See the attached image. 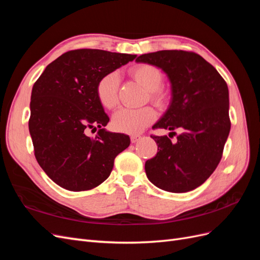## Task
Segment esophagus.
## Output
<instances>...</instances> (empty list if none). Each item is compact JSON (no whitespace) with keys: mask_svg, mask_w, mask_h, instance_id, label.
Here are the masks:
<instances>
[{"mask_svg":"<svg viewBox=\"0 0 260 260\" xmlns=\"http://www.w3.org/2000/svg\"><path fill=\"white\" fill-rule=\"evenodd\" d=\"M140 136H138V135H133V136H131L130 137V140H131V142L132 143H136V142H138V141L140 140Z\"/></svg>","mask_w":260,"mask_h":260,"instance_id":"esophagus-1","label":"esophagus"}]
</instances>
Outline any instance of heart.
I'll use <instances>...</instances> for the list:
<instances>
[{
  "label": "heart",
  "instance_id": "obj_1",
  "mask_svg": "<svg viewBox=\"0 0 260 260\" xmlns=\"http://www.w3.org/2000/svg\"><path fill=\"white\" fill-rule=\"evenodd\" d=\"M130 75L148 91V99L156 106L164 107L167 104L169 94L161 88L164 76L156 66L140 64L131 68ZM118 86H119V78L115 73L107 74L99 80L96 84V96L104 108L113 109L117 105ZM155 118L156 114L152 107L121 108L114 115L112 124L117 131L136 135L151 124Z\"/></svg>",
  "mask_w": 260,
  "mask_h": 260
}]
</instances>
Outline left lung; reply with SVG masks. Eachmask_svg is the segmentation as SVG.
I'll list each match as a JSON object with an SVG mask.
<instances>
[{
  "label": "left lung",
  "instance_id": "1",
  "mask_svg": "<svg viewBox=\"0 0 260 260\" xmlns=\"http://www.w3.org/2000/svg\"><path fill=\"white\" fill-rule=\"evenodd\" d=\"M136 61L160 68L171 83L169 108L153 129L183 130L174 143L167 136H151L158 152L146 160V176L164 191H192L210 177L222 157L231 128L228 85L194 52L165 50L140 55Z\"/></svg>",
  "mask_w": 260,
  "mask_h": 260
}]
</instances>
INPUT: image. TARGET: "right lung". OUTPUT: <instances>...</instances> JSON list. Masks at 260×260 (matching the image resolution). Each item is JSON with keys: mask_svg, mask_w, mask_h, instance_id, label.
I'll list each match as a JSON object with an SVG mask.
<instances>
[{"mask_svg": "<svg viewBox=\"0 0 260 260\" xmlns=\"http://www.w3.org/2000/svg\"><path fill=\"white\" fill-rule=\"evenodd\" d=\"M137 55L81 49L66 52L46 66L31 92L29 132L35 156L55 183L79 192L109 177L116 156L130 145L123 133L104 129L109 118L96 96L102 77ZM99 128L95 137L86 136Z\"/></svg>", "mask_w": 260, "mask_h": 260, "instance_id": "right-lung-1", "label": "right lung"}]
</instances>
